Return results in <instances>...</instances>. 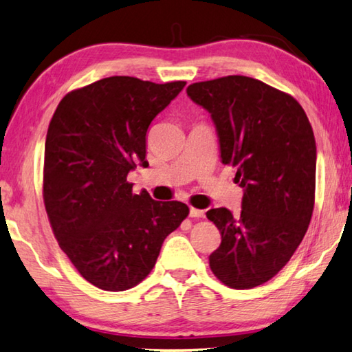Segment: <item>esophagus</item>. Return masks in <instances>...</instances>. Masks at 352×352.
Instances as JSON below:
<instances>
[{"label":"esophagus","instance_id":"34e87169","mask_svg":"<svg viewBox=\"0 0 352 352\" xmlns=\"http://www.w3.org/2000/svg\"><path fill=\"white\" fill-rule=\"evenodd\" d=\"M205 211L204 210H197V208H190V217H204Z\"/></svg>","mask_w":352,"mask_h":352}]
</instances>
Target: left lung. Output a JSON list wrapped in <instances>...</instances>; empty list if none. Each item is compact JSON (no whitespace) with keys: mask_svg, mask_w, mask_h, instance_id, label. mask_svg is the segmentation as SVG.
Masks as SVG:
<instances>
[{"mask_svg":"<svg viewBox=\"0 0 352 352\" xmlns=\"http://www.w3.org/2000/svg\"><path fill=\"white\" fill-rule=\"evenodd\" d=\"M187 95L208 110L221 159L237 168L241 216L211 208L222 242L210 268L234 289L268 282L288 263L314 210L316 139L302 105L258 79L231 75L190 84Z\"/></svg>","mask_w":352,"mask_h":352,"instance_id":"left-lung-1","label":"left lung"}]
</instances>
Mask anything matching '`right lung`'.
I'll list each match as a JSON object with an SVG mask.
<instances>
[{
  "label": "right lung",
  "mask_w": 352,
  "mask_h": 352,
  "mask_svg": "<svg viewBox=\"0 0 352 352\" xmlns=\"http://www.w3.org/2000/svg\"><path fill=\"white\" fill-rule=\"evenodd\" d=\"M185 84L104 78L72 90L52 116L44 148L45 211L73 267L104 291L142 282L165 237L190 213L182 202L135 195L127 181L136 164L148 165V125Z\"/></svg>",
  "instance_id": "1"
}]
</instances>
